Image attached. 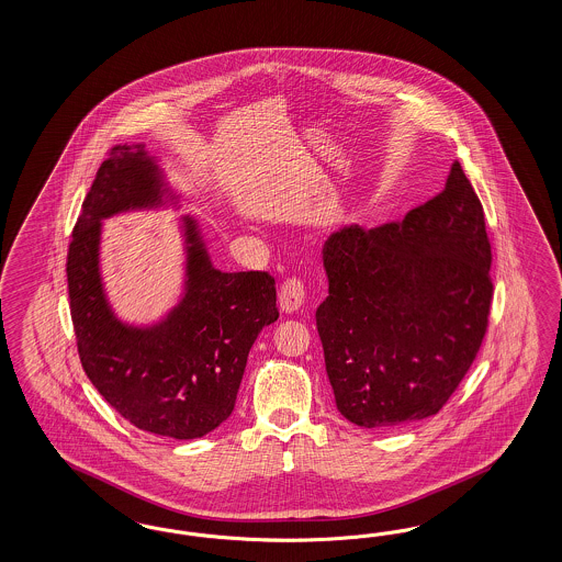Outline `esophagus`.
<instances>
[{"label": "esophagus", "instance_id": "esophagus-1", "mask_svg": "<svg viewBox=\"0 0 562 562\" xmlns=\"http://www.w3.org/2000/svg\"><path fill=\"white\" fill-rule=\"evenodd\" d=\"M278 305L282 313H296L301 306L305 305V286L301 280H286L278 294Z\"/></svg>", "mask_w": 562, "mask_h": 562}]
</instances>
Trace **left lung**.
<instances>
[{
    "instance_id": "8db88e82",
    "label": "left lung",
    "mask_w": 562,
    "mask_h": 562,
    "mask_svg": "<svg viewBox=\"0 0 562 562\" xmlns=\"http://www.w3.org/2000/svg\"><path fill=\"white\" fill-rule=\"evenodd\" d=\"M491 261L484 210L458 160L441 193L404 221L327 237L329 296L315 319L346 420L397 428L447 404L486 334Z\"/></svg>"
}]
</instances>
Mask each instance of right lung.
Listing matches in <instances>:
<instances>
[{
    "instance_id": "1",
    "label": "right lung",
    "mask_w": 562,
    "mask_h": 562,
    "mask_svg": "<svg viewBox=\"0 0 562 562\" xmlns=\"http://www.w3.org/2000/svg\"><path fill=\"white\" fill-rule=\"evenodd\" d=\"M158 158L144 144L115 146L74 226L69 311L78 355L102 397L132 425L170 439H198L231 416L249 350L278 319L268 272H221L200 224L181 216L186 282L179 303L148 325L121 322L101 278L102 221L134 210L179 207Z\"/></svg>"
}]
</instances>
